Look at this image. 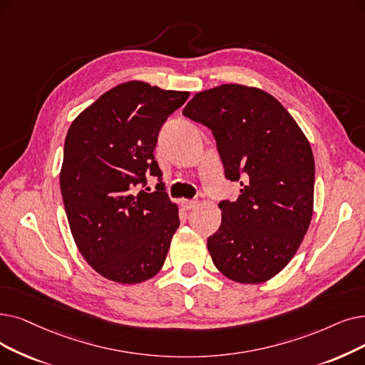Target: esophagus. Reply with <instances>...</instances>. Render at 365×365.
Instances as JSON below:
<instances>
[{"label": "esophagus", "instance_id": "1", "mask_svg": "<svg viewBox=\"0 0 365 365\" xmlns=\"http://www.w3.org/2000/svg\"><path fill=\"white\" fill-rule=\"evenodd\" d=\"M197 204H198L197 200H182V207L185 210H192Z\"/></svg>", "mask_w": 365, "mask_h": 365}]
</instances>
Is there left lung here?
<instances>
[{"mask_svg": "<svg viewBox=\"0 0 365 365\" xmlns=\"http://www.w3.org/2000/svg\"><path fill=\"white\" fill-rule=\"evenodd\" d=\"M182 113L212 131L225 178L242 186L235 201L219 202L220 227L207 239L213 264L240 283L272 279L310 225L314 160L307 138L287 108L257 88L198 92Z\"/></svg>", "mask_w": 365, "mask_h": 365, "instance_id": "obj_1", "label": "left lung"}]
</instances>
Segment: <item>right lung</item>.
I'll return each instance as SVG.
<instances>
[{
	"instance_id": "obj_1",
	"label": "right lung",
	"mask_w": 365,
	"mask_h": 365,
	"mask_svg": "<svg viewBox=\"0 0 365 365\" xmlns=\"http://www.w3.org/2000/svg\"><path fill=\"white\" fill-rule=\"evenodd\" d=\"M187 97L126 82L85 108L67 133L59 182L70 230L88 264L108 280L140 283L164 265L180 220L153 150ZM148 175L158 178L153 193L144 189Z\"/></svg>"
}]
</instances>
